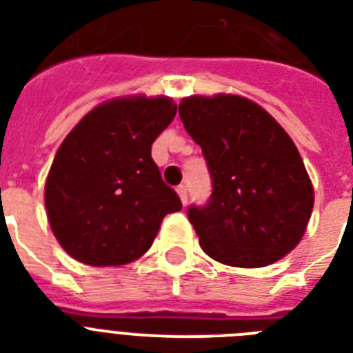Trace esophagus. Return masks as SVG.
<instances>
[{"mask_svg": "<svg viewBox=\"0 0 353 353\" xmlns=\"http://www.w3.org/2000/svg\"><path fill=\"white\" fill-rule=\"evenodd\" d=\"M177 194H179V198H181V203L187 205V201H188L187 187H185V185H179V187H177Z\"/></svg>", "mask_w": 353, "mask_h": 353, "instance_id": "1", "label": "esophagus"}]
</instances>
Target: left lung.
<instances>
[{
    "label": "left lung",
    "mask_w": 353,
    "mask_h": 353,
    "mask_svg": "<svg viewBox=\"0 0 353 353\" xmlns=\"http://www.w3.org/2000/svg\"><path fill=\"white\" fill-rule=\"evenodd\" d=\"M179 117L212 179L207 205L187 210L201 249L234 268H263L293 251L312 216L313 187L284 128L236 95L183 99Z\"/></svg>",
    "instance_id": "1"
}]
</instances>
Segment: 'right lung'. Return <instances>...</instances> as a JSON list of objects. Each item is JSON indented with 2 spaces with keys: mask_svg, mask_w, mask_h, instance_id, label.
<instances>
[{
  "mask_svg": "<svg viewBox=\"0 0 353 353\" xmlns=\"http://www.w3.org/2000/svg\"><path fill=\"white\" fill-rule=\"evenodd\" d=\"M168 97H126L91 110L60 144L46 181L51 229L90 265H124L154 243L181 199L163 181L152 144L174 117Z\"/></svg>",
  "mask_w": 353,
  "mask_h": 353,
  "instance_id": "obj_1",
  "label": "right lung"
}]
</instances>
